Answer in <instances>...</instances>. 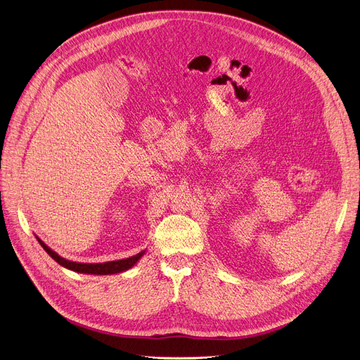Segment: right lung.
Segmentation results:
<instances>
[{"label": "right lung", "instance_id": "1", "mask_svg": "<svg viewBox=\"0 0 360 360\" xmlns=\"http://www.w3.org/2000/svg\"><path fill=\"white\" fill-rule=\"evenodd\" d=\"M37 242L41 243V247L49 254V257L52 259H55L56 262L60 264V266L75 271V273H83V274H94V276H106V274H117V273H122L127 271L129 269H132L136 266V264L141 259V257L146 254V251H141L139 254H136L134 257H129V258H124V259H117V261H106V262H75V261H70L63 258L61 255L56 254L55 251H52L48 245L36 236Z\"/></svg>", "mask_w": 360, "mask_h": 360}]
</instances>
